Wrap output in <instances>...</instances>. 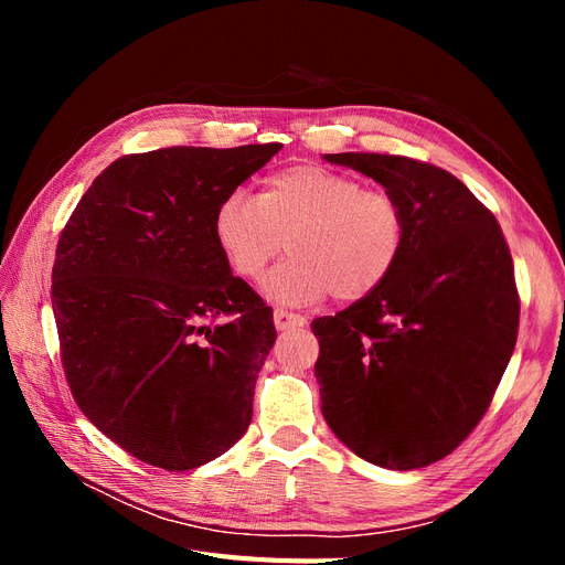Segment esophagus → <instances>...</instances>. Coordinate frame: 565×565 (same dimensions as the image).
<instances>
[{"label": "esophagus", "instance_id": "34e87169", "mask_svg": "<svg viewBox=\"0 0 565 565\" xmlns=\"http://www.w3.org/2000/svg\"><path fill=\"white\" fill-rule=\"evenodd\" d=\"M273 322H276V330H292V328H303L306 324V318L303 316H297V313H287L282 309H278L276 313H273Z\"/></svg>", "mask_w": 565, "mask_h": 565}]
</instances>
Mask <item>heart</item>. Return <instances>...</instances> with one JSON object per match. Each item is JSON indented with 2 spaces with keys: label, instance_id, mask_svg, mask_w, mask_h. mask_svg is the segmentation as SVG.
<instances>
[{
  "label": "heart",
  "instance_id": "heart-1",
  "mask_svg": "<svg viewBox=\"0 0 565 565\" xmlns=\"http://www.w3.org/2000/svg\"><path fill=\"white\" fill-rule=\"evenodd\" d=\"M405 231L391 193L318 164L270 174L256 198L233 191L212 216L216 247L243 280L259 278L287 241L289 259L264 282L266 297L287 306L372 295L396 268Z\"/></svg>",
  "mask_w": 565,
  "mask_h": 565
}]
</instances>
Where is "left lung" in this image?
<instances>
[{"mask_svg":"<svg viewBox=\"0 0 565 565\" xmlns=\"http://www.w3.org/2000/svg\"><path fill=\"white\" fill-rule=\"evenodd\" d=\"M324 160L382 183L407 231L382 287L311 322L322 417L372 465H434L476 429L514 353L511 252L492 212L446 169L380 152Z\"/></svg>","mask_w":565,"mask_h":565,"instance_id":"obj_1","label":"left lung"}]
</instances>
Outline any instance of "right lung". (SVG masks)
Masks as SVG:
<instances>
[{"mask_svg": "<svg viewBox=\"0 0 565 565\" xmlns=\"http://www.w3.org/2000/svg\"><path fill=\"white\" fill-rule=\"evenodd\" d=\"M280 148L125 156L94 179L61 233L51 306L67 386L84 417L146 465H207L252 422L276 324L231 273L212 216Z\"/></svg>", "mask_w": 565, "mask_h": 565, "instance_id": "right-lung-1", "label": "right lung"}]
</instances>
